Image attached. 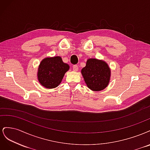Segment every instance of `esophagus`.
Segmentation results:
<instances>
[{
	"label": "esophagus",
	"mask_w": 150,
	"mask_h": 150,
	"mask_svg": "<svg viewBox=\"0 0 150 150\" xmlns=\"http://www.w3.org/2000/svg\"><path fill=\"white\" fill-rule=\"evenodd\" d=\"M72 69H73L74 71H78L79 69V67L78 65H74L72 67Z\"/></svg>",
	"instance_id": "obj_1"
}]
</instances>
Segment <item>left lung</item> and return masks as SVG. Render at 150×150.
<instances>
[{"label": "left lung", "instance_id": "left-lung-1", "mask_svg": "<svg viewBox=\"0 0 150 150\" xmlns=\"http://www.w3.org/2000/svg\"><path fill=\"white\" fill-rule=\"evenodd\" d=\"M85 83L94 91L106 88L110 82L111 71L108 64L96 59H89L81 70Z\"/></svg>", "mask_w": 150, "mask_h": 150}]
</instances>
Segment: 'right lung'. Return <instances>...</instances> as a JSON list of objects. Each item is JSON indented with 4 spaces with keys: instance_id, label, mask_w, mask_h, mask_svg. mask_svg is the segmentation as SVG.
Returning a JSON list of instances; mask_svg holds the SVG:
<instances>
[{
    "instance_id": "1",
    "label": "right lung",
    "mask_w": 150,
    "mask_h": 150,
    "mask_svg": "<svg viewBox=\"0 0 150 150\" xmlns=\"http://www.w3.org/2000/svg\"><path fill=\"white\" fill-rule=\"evenodd\" d=\"M69 66L63 62L59 56L45 58L39 65L38 77L39 83L45 88H56L61 82Z\"/></svg>"
}]
</instances>
